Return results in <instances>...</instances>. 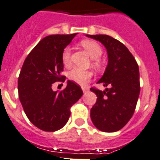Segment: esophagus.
I'll use <instances>...</instances> for the list:
<instances>
[{
	"label": "esophagus",
	"instance_id": "esophagus-1",
	"mask_svg": "<svg viewBox=\"0 0 160 160\" xmlns=\"http://www.w3.org/2000/svg\"><path fill=\"white\" fill-rule=\"evenodd\" d=\"M81 88H82V90H83V92H85L86 91H88V89L87 87H83V86H82Z\"/></svg>",
	"mask_w": 160,
	"mask_h": 160
}]
</instances>
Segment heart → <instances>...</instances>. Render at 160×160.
Instances as JSON below:
<instances>
[{
	"label": "heart",
	"mask_w": 160,
	"mask_h": 160,
	"mask_svg": "<svg viewBox=\"0 0 160 160\" xmlns=\"http://www.w3.org/2000/svg\"><path fill=\"white\" fill-rule=\"evenodd\" d=\"M82 46L84 47V49L88 52L90 56L93 59H98L102 54V49L100 45L95 41H87L82 42ZM70 58H71V49L69 46H67L64 49L62 55V60L64 65L65 66L69 65ZM95 64L98 65V61L95 60ZM68 79L75 83H79L81 85L87 84L91 79L93 77V73L90 70L83 69V68L74 67L72 69H70L68 72Z\"/></svg>",
	"instance_id": "b5f03b06"
}]
</instances>
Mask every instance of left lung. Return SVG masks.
Segmentation results:
<instances>
[{"label":"left lung","mask_w":160,"mask_h":160,"mask_svg":"<svg viewBox=\"0 0 160 160\" xmlns=\"http://www.w3.org/2000/svg\"><path fill=\"white\" fill-rule=\"evenodd\" d=\"M101 42L107 48L108 65L98 83L105 91L91 88L97 100L91 109V118L102 132L120 130L133 115L140 95V72L137 61L122 42L107 35H88Z\"/></svg>","instance_id":"1"}]
</instances>
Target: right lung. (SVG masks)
<instances>
[{"label": "right lung", "instance_id": "right-lung-1", "mask_svg": "<svg viewBox=\"0 0 160 160\" xmlns=\"http://www.w3.org/2000/svg\"><path fill=\"white\" fill-rule=\"evenodd\" d=\"M76 35L45 37L30 52L19 72L18 93L22 107L30 122L43 131L62 129L69 118L72 106L83 95L81 88L71 80L63 90H52L55 82H65L62 52Z\"/></svg>", "mask_w": 160, "mask_h": 160}]
</instances>
